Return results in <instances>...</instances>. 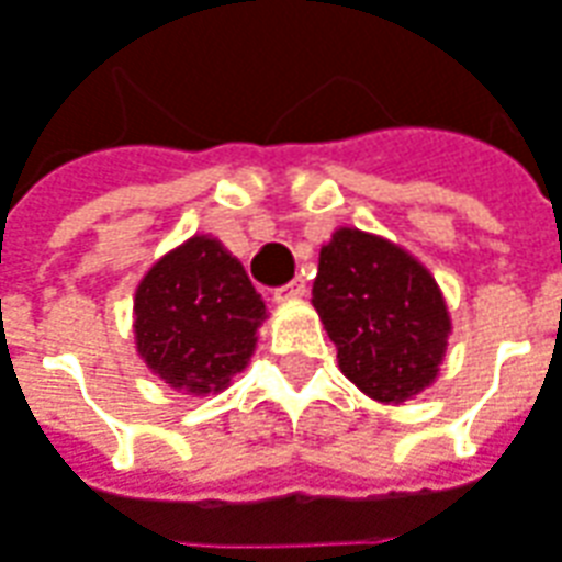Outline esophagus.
<instances>
[{"mask_svg": "<svg viewBox=\"0 0 562 562\" xmlns=\"http://www.w3.org/2000/svg\"><path fill=\"white\" fill-rule=\"evenodd\" d=\"M307 294V282L301 280H292L289 285H282V289H277V301H294V297H304Z\"/></svg>", "mask_w": 562, "mask_h": 562, "instance_id": "34e87169", "label": "esophagus"}]
</instances>
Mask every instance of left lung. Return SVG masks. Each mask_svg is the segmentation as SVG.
<instances>
[{
    "label": "left lung",
    "mask_w": 562,
    "mask_h": 562,
    "mask_svg": "<svg viewBox=\"0 0 562 562\" xmlns=\"http://www.w3.org/2000/svg\"><path fill=\"white\" fill-rule=\"evenodd\" d=\"M313 307L344 376L374 402H407L435 383L450 313L435 277L402 246L337 227L319 252Z\"/></svg>",
    "instance_id": "1"
}]
</instances>
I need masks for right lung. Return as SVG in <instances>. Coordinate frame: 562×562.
Wrapping results in <instances>:
<instances>
[{
    "mask_svg": "<svg viewBox=\"0 0 562 562\" xmlns=\"http://www.w3.org/2000/svg\"><path fill=\"white\" fill-rule=\"evenodd\" d=\"M265 319L268 307L240 261L206 234L151 265L133 297L136 352L182 395L227 390L252 359Z\"/></svg>",
    "mask_w": 562,
    "mask_h": 562,
    "instance_id": "add662e5",
    "label": "right lung"
}]
</instances>
